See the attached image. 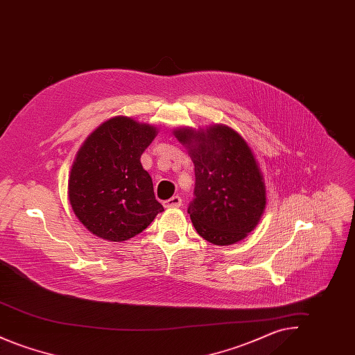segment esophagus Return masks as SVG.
I'll return each instance as SVG.
<instances>
[{
    "mask_svg": "<svg viewBox=\"0 0 355 355\" xmlns=\"http://www.w3.org/2000/svg\"><path fill=\"white\" fill-rule=\"evenodd\" d=\"M181 205H182V200H181V197H178V196H173L171 198L166 200V201L164 202V206H165V207H168V209L180 207Z\"/></svg>",
    "mask_w": 355,
    "mask_h": 355,
    "instance_id": "1",
    "label": "esophagus"
}]
</instances>
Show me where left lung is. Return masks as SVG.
I'll list each match as a JSON object with an SVG mask.
<instances>
[{
  "label": "left lung",
  "mask_w": 355,
  "mask_h": 355,
  "mask_svg": "<svg viewBox=\"0 0 355 355\" xmlns=\"http://www.w3.org/2000/svg\"><path fill=\"white\" fill-rule=\"evenodd\" d=\"M173 133L194 164V200L187 213L197 233L220 246L243 239L266 206L263 175L248 142L226 125Z\"/></svg>",
  "instance_id": "obj_1"
}]
</instances>
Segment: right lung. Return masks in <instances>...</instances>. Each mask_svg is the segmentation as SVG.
I'll return each mask as SVG.
<instances>
[{"instance_id":"1","label":"right lung","mask_w":355,"mask_h":355,"mask_svg":"<svg viewBox=\"0 0 355 355\" xmlns=\"http://www.w3.org/2000/svg\"><path fill=\"white\" fill-rule=\"evenodd\" d=\"M158 129L119 116L85 139L69 175V202L94 236L122 242L145 230L164 206L154 197L152 177L141 155Z\"/></svg>"}]
</instances>
